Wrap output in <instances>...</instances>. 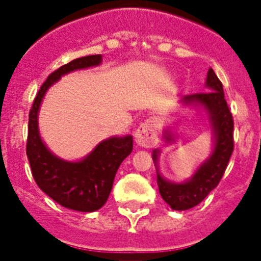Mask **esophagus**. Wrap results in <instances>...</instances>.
<instances>
[{"label": "esophagus", "mask_w": 261, "mask_h": 261, "mask_svg": "<svg viewBox=\"0 0 261 261\" xmlns=\"http://www.w3.org/2000/svg\"><path fill=\"white\" fill-rule=\"evenodd\" d=\"M156 120L154 117L146 119L136 132V144L141 147H154L158 144V130Z\"/></svg>", "instance_id": "esophagus-1"}]
</instances>
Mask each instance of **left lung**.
<instances>
[{
  "instance_id": "left-lung-1",
  "label": "left lung",
  "mask_w": 261,
  "mask_h": 261,
  "mask_svg": "<svg viewBox=\"0 0 261 261\" xmlns=\"http://www.w3.org/2000/svg\"><path fill=\"white\" fill-rule=\"evenodd\" d=\"M205 86L209 91L187 95L181 102L187 106H201L206 111L214 136L211 156L200 165L191 179L183 183L166 180L156 167L159 193L174 211H187L199 205L218 186L234 150V120L226 103L222 84L212 68L208 70ZM163 137L166 142H174V136L170 130H165ZM158 155L159 150H154L153 161L155 166Z\"/></svg>"
}]
</instances>
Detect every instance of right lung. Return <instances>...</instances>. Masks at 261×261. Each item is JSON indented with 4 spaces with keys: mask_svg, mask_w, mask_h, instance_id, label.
I'll return each mask as SVG.
<instances>
[{
    "mask_svg": "<svg viewBox=\"0 0 261 261\" xmlns=\"http://www.w3.org/2000/svg\"><path fill=\"white\" fill-rule=\"evenodd\" d=\"M102 62V55L75 59L62 65L41 85L29 115L26 153L32 176L45 195L60 205L77 212H95L110 196L115 175L124 159L132 153L133 137H110L78 162H69L48 150L39 133L38 114L47 90L62 75Z\"/></svg>",
    "mask_w": 261,
    "mask_h": 261,
    "instance_id": "add662e5",
    "label": "right lung"
}]
</instances>
